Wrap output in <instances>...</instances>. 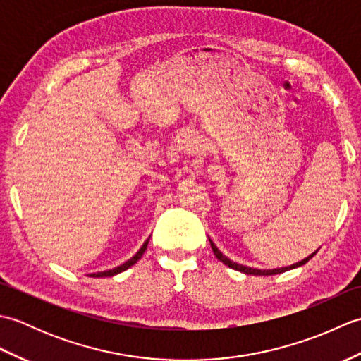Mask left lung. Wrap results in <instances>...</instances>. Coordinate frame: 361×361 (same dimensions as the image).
<instances>
[{
  "label": "left lung",
  "mask_w": 361,
  "mask_h": 361,
  "mask_svg": "<svg viewBox=\"0 0 361 361\" xmlns=\"http://www.w3.org/2000/svg\"><path fill=\"white\" fill-rule=\"evenodd\" d=\"M209 243H211V248H212V251H214V255H216V257L220 260V262H224L225 265H228L229 268H233V270H237V271H242V273H245V274H252V276H271V274H279V273H283V271H287V270H290V268H296V267H301V265H304L305 262H307V260L315 255V252H313L312 256H309V257H305L304 260H301V262H296V264H293V265H290V267H282V268H274V270H259V268H251V267H247V265H242V264H237V262H233L231 259L229 257H226L224 252H221L217 247H216V243H214L211 239H209Z\"/></svg>",
  "instance_id": "left-lung-1"
}]
</instances>
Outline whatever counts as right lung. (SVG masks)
<instances>
[{"label":"right lung","mask_w":361,"mask_h":361,"mask_svg":"<svg viewBox=\"0 0 361 361\" xmlns=\"http://www.w3.org/2000/svg\"><path fill=\"white\" fill-rule=\"evenodd\" d=\"M149 240H150V237L147 240H145L144 243H142V247L140 248V251L136 252L135 256H132L130 257L128 260H126L124 264L122 265H119V267H116V268H111V270H105V271H99V273H93L91 276H94V278H111V276H114V274H119V273H122V271H126L127 268H130L132 265H135L137 260L141 259V256L144 255V251H145V248H147V243H149Z\"/></svg>","instance_id":"right-lung-1"}]
</instances>
